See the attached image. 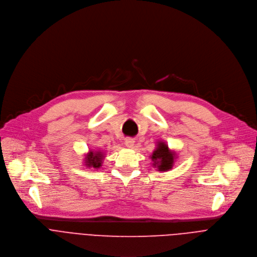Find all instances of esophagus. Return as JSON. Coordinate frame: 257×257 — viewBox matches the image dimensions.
<instances>
[{"instance_id":"34e87169","label":"esophagus","mask_w":257,"mask_h":257,"mask_svg":"<svg viewBox=\"0 0 257 257\" xmlns=\"http://www.w3.org/2000/svg\"><path fill=\"white\" fill-rule=\"evenodd\" d=\"M134 143H135V141H134V139H132V138H126L125 141H124V144H125V146H126L127 148H133Z\"/></svg>"}]
</instances>
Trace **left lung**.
<instances>
[{"instance_id": "1", "label": "left lung", "mask_w": 257, "mask_h": 257, "mask_svg": "<svg viewBox=\"0 0 257 257\" xmlns=\"http://www.w3.org/2000/svg\"><path fill=\"white\" fill-rule=\"evenodd\" d=\"M175 154L168 149V146L163 143L159 142L157 149L153 152V155L151 157L153 166L158 168L159 171H168L172 168L174 163Z\"/></svg>"}]
</instances>
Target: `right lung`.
Listing matches in <instances>:
<instances>
[{"mask_svg": "<svg viewBox=\"0 0 257 257\" xmlns=\"http://www.w3.org/2000/svg\"><path fill=\"white\" fill-rule=\"evenodd\" d=\"M102 159H103V155H102V152H90L86 161H85V165H87L88 167H93V168H99L102 164Z\"/></svg>", "mask_w": 257, "mask_h": 257, "instance_id": "add662e5", "label": "right lung"}]
</instances>
